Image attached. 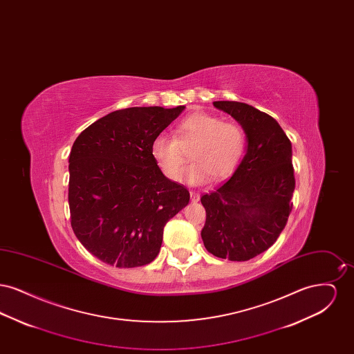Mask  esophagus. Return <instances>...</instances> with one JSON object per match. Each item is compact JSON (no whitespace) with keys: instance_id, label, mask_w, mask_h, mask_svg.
<instances>
[{"instance_id":"esophagus-1","label":"esophagus","mask_w":354,"mask_h":354,"mask_svg":"<svg viewBox=\"0 0 354 354\" xmlns=\"http://www.w3.org/2000/svg\"><path fill=\"white\" fill-rule=\"evenodd\" d=\"M199 198H201V195L198 192H191V202L196 203L199 201Z\"/></svg>"}]
</instances>
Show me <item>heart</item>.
<instances>
[{"label":"heart","instance_id":"obj_1","mask_svg":"<svg viewBox=\"0 0 354 354\" xmlns=\"http://www.w3.org/2000/svg\"><path fill=\"white\" fill-rule=\"evenodd\" d=\"M176 136L158 135L151 143V155L160 171L172 182L182 180L192 149L196 162L187 172V180L203 185L214 175L216 179L231 176L240 166L247 135L241 126L196 111L179 122Z\"/></svg>","mask_w":354,"mask_h":354}]
</instances>
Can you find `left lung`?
<instances>
[{"label":"left lung","instance_id":"1","mask_svg":"<svg viewBox=\"0 0 354 354\" xmlns=\"http://www.w3.org/2000/svg\"><path fill=\"white\" fill-rule=\"evenodd\" d=\"M240 123L247 152L228 182L203 195L205 250L247 261L267 251L286 227L293 203L292 145L276 119L247 103L214 102Z\"/></svg>","mask_w":354,"mask_h":354}]
</instances>
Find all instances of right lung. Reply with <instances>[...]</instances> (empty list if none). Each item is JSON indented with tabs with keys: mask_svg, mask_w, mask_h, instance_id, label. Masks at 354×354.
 I'll return each mask as SVG.
<instances>
[{
	"mask_svg": "<svg viewBox=\"0 0 354 354\" xmlns=\"http://www.w3.org/2000/svg\"><path fill=\"white\" fill-rule=\"evenodd\" d=\"M185 106L117 110L90 124L68 156L71 227L84 248L118 268L158 256L163 228L189 202V192L163 175L152 140Z\"/></svg>",
	"mask_w": 354,
	"mask_h": 354,
	"instance_id": "obj_1",
	"label": "right lung"
}]
</instances>
